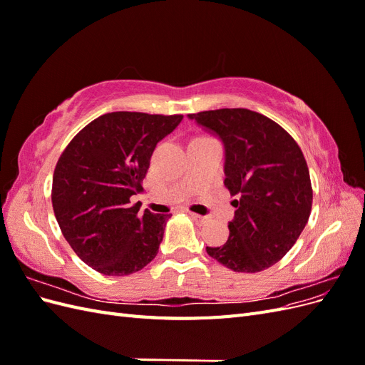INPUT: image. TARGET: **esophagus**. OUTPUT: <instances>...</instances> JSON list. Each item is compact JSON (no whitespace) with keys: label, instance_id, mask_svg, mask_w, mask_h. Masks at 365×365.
Wrapping results in <instances>:
<instances>
[{"label":"esophagus","instance_id":"esophagus-1","mask_svg":"<svg viewBox=\"0 0 365 365\" xmlns=\"http://www.w3.org/2000/svg\"><path fill=\"white\" fill-rule=\"evenodd\" d=\"M190 217L195 220L196 225H205L210 220L208 216H201V215H196V213H190Z\"/></svg>","mask_w":365,"mask_h":365}]
</instances>
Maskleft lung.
<instances>
[{"instance_id": "left-lung-1", "label": "left lung", "mask_w": 365, "mask_h": 365, "mask_svg": "<svg viewBox=\"0 0 365 365\" xmlns=\"http://www.w3.org/2000/svg\"><path fill=\"white\" fill-rule=\"evenodd\" d=\"M225 146V187L237 196L230 236L207 254L236 272L277 263L300 237L312 210L303 152L280 125L245 108L189 114Z\"/></svg>"}]
</instances>
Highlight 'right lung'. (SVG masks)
<instances>
[{"instance_id": "add662e5", "label": "right lung", "mask_w": 365, "mask_h": 365, "mask_svg": "<svg viewBox=\"0 0 365 365\" xmlns=\"http://www.w3.org/2000/svg\"><path fill=\"white\" fill-rule=\"evenodd\" d=\"M182 115L108 113L93 120L65 148L53 175L51 202L63 237L97 272L129 275L157 256L170 215L140 213L130 197L157 143Z\"/></svg>"}]
</instances>
